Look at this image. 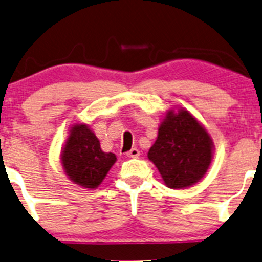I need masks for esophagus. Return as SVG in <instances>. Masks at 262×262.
<instances>
[{"mask_svg":"<svg viewBox=\"0 0 262 262\" xmlns=\"http://www.w3.org/2000/svg\"><path fill=\"white\" fill-rule=\"evenodd\" d=\"M126 156H127L128 158H137V157L140 156V149L132 148L131 150H128V152L126 153Z\"/></svg>","mask_w":262,"mask_h":262,"instance_id":"1","label":"esophagus"}]
</instances>
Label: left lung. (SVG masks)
Wrapping results in <instances>:
<instances>
[{
    "instance_id": "1",
    "label": "left lung",
    "mask_w": 262,
    "mask_h": 262,
    "mask_svg": "<svg viewBox=\"0 0 262 262\" xmlns=\"http://www.w3.org/2000/svg\"><path fill=\"white\" fill-rule=\"evenodd\" d=\"M213 142L205 127L185 109L169 110L148 150L165 185L185 189L198 183L210 167Z\"/></svg>"
}]
</instances>
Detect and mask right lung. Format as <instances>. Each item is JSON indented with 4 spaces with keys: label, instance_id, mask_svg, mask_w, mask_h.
Wrapping results in <instances>:
<instances>
[{
    "label": "right lung",
    "instance_id": "right-lung-1",
    "mask_svg": "<svg viewBox=\"0 0 262 262\" xmlns=\"http://www.w3.org/2000/svg\"><path fill=\"white\" fill-rule=\"evenodd\" d=\"M115 162L116 156L100 148L99 140L87 125L78 124L71 128L61 153V163L70 180L82 187L95 189Z\"/></svg>",
    "mask_w": 262,
    "mask_h": 262
}]
</instances>
